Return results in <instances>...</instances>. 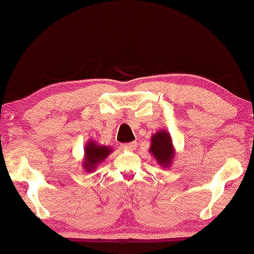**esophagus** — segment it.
<instances>
[{
    "label": "esophagus",
    "mask_w": 254,
    "mask_h": 254,
    "mask_svg": "<svg viewBox=\"0 0 254 254\" xmlns=\"http://www.w3.org/2000/svg\"><path fill=\"white\" fill-rule=\"evenodd\" d=\"M122 148L124 149H134L135 148V142L134 141H131V142H127V144H123L122 145Z\"/></svg>",
    "instance_id": "esophagus-1"
}]
</instances>
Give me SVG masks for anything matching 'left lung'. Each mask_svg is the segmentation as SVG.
<instances>
[{
    "mask_svg": "<svg viewBox=\"0 0 254 254\" xmlns=\"http://www.w3.org/2000/svg\"><path fill=\"white\" fill-rule=\"evenodd\" d=\"M149 152L152 153L162 168L169 167L175 155V149L170 134L164 130L158 131L155 134H153Z\"/></svg>",
    "mask_w": 254,
    "mask_h": 254,
    "instance_id": "obj_1",
    "label": "left lung"
}]
</instances>
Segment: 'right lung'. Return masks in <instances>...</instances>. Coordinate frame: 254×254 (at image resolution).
I'll return each instance as SVG.
<instances>
[{
	"instance_id": "right-lung-1",
	"label": "right lung",
	"mask_w": 254,
	"mask_h": 254,
	"mask_svg": "<svg viewBox=\"0 0 254 254\" xmlns=\"http://www.w3.org/2000/svg\"><path fill=\"white\" fill-rule=\"evenodd\" d=\"M85 158H84V169L86 171H92L96 169V166L101 163L110 153L112 148L108 146L98 145L95 141H88L85 146Z\"/></svg>"
}]
</instances>
